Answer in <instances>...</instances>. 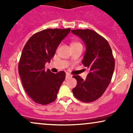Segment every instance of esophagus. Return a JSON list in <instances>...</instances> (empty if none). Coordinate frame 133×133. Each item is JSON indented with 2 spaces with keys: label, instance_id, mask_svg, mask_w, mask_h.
I'll return each mask as SVG.
<instances>
[{
  "label": "esophagus",
  "instance_id": "1",
  "mask_svg": "<svg viewBox=\"0 0 133 133\" xmlns=\"http://www.w3.org/2000/svg\"><path fill=\"white\" fill-rule=\"evenodd\" d=\"M71 77H72V76L70 75V74H68V73H67V74H66V77H65V79H68L69 78H71Z\"/></svg>",
  "mask_w": 133,
  "mask_h": 133
}]
</instances>
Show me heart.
Instances as JSON below:
<instances>
[{
  "label": "heart",
  "mask_w": 133,
  "mask_h": 133,
  "mask_svg": "<svg viewBox=\"0 0 133 133\" xmlns=\"http://www.w3.org/2000/svg\"><path fill=\"white\" fill-rule=\"evenodd\" d=\"M81 45V44L79 42H72L71 43V46H74V45Z\"/></svg>",
  "instance_id": "obj_1"
}]
</instances>
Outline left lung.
<instances>
[{"label":"left lung","instance_id":"1","mask_svg":"<svg viewBox=\"0 0 133 133\" xmlns=\"http://www.w3.org/2000/svg\"><path fill=\"white\" fill-rule=\"evenodd\" d=\"M71 32L86 45L82 62L89 69L85 80L79 76H73L77 85L72 92L77 99L91 103L99 98L110 83L115 66L112 52L108 41L94 30L76 29Z\"/></svg>","mask_w":133,"mask_h":133}]
</instances>
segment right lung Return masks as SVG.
<instances>
[{
	"mask_svg": "<svg viewBox=\"0 0 133 133\" xmlns=\"http://www.w3.org/2000/svg\"><path fill=\"white\" fill-rule=\"evenodd\" d=\"M71 29H47L34 34L23 48L18 65L22 86L35 103L45 105L54 102L65 80L64 71L54 74L45 70L59 44Z\"/></svg>",
	"mask_w": 133,
	"mask_h": 133,
	"instance_id": "1",
	"label": "right lung"
}]
</instances>
